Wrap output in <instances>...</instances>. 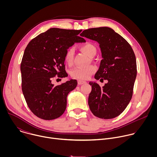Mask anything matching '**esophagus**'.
<instances>
[{"label": "esophagus", "mask_w": 157, "mask_h": 157, "mask_svg": "<svg viewBox=\"0 0 157 157\" xmlns=\"http://www.w3.org/2000/svg\"><path fill=\"white\" fill-rule=\"evenodd\" d=\"M78 84H79V85H81V84H85V83H86V81H84L78 80Z\"/></svg>", "instance_id": "34e87169"}]
</instances>
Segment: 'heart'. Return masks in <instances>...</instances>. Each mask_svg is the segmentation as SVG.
<instances>
[{"label": "heart", "mask_w": 157, "mask_h": 157, "mask_svg": "<svg viewBox=\"0 0 157 157\" xmlns=\"http://www.w3.org/2000/svg\"><path fill=\"white\" fill-rule=\"evenodd\" d=\"M81 50L89 57L93 58L97 52L96 47L90 43H85L81 47ZM75 55V49L70 48L66 51L64 55V60L66 63L71 65L73 61ZM96 71V68L93 65H90L86 67H76L71 71V76L76 79L81 80H86L90 78Z\"/></svg>", "instance_id": "1"}]
</instances>
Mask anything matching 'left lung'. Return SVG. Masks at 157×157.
<instances>
[{
	"instance_id": "left-lung-1",
	"label": "left lung",
	"mask_w": 157,
	"mask_h": 157,
	"mask_svg": "<svg viewBox=\"0 0 157 157\" xmlns=\"http://www.w3.org/2000/svg\"><path fill=\"white\" fill-rule=\"evenodd\" d=\"M81 35L99 44L102 59L94 78L108 81L102 87L89 82L92 86L89 108L99 118L113 119L122 113L132 99L137 76L136 55L130 44L110 28L87 29Z\"/></svg>"
}]
</instances>
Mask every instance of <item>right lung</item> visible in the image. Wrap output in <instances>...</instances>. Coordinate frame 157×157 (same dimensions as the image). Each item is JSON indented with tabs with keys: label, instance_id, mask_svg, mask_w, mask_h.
<instances>
[{
	"label": "right lung",
	"instance_id": "right-lung-1",
	"mask_svg": "<svg viewBox=\"0 0 157 157\" xmlns=\"http://www.w3.org/2000/svg\"><path fill=\"white\" fill-rule=\"evenodd\" d=\"M81 31L52 28L32 39L25 50L20 65L21 89L29 109L40 119L59 117L66 110L67 96L78 84L71 79L54 86L52 80L56 75L68 76L64 55L75 43L86 41L78 35Z\"/></svg>",
	"mask_w": 157,
	"mask_h": 157
}]
</instances>
